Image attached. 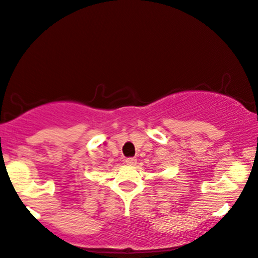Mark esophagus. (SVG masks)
I'll list each match as a JSON object with an SVG mask.
<instances>
[{"mask_svg": "<svg viewBox=\"0 0 258 258\" xmlns=\"http://www.w3.org/2000/svg\"><path fill=\"white\" fill-rule=\"evenodd\" d=\"M126 165H128V166H135V165L137 164V159L136 158H127V159L125 160Z\"/></svg>", "mask_w": 258, "mask_h": 258, "instance_id": "esophagus-1", "label": "esophagus"}]
</instances>
